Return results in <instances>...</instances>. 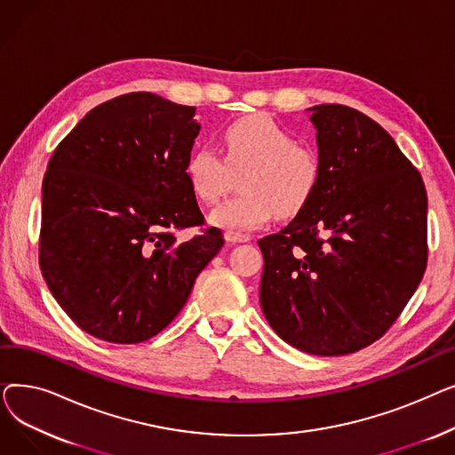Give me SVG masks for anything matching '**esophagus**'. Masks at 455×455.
Segmentation results:
<instances>
[{"label": "esophagus", "instance_id": "obj_1", "mask_svg": "<svg viewBox=\"0 0 455 455\" xmlns=\"http://www.w3.org/2000/svg\"><path fill=\"white\" fill-rule=\"evenodd\" d=\"M225 240L230 243H247L252 240V237L249 234H242V232H227Z\"/></svg>", "mask_w": 455, "mask_h": 455}]
</instances>
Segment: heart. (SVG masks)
<instances>
[{"instance_id":"heart-1","label":"heart","mask_w":455,"mask_h":455,"mask_svg":"<svg viewBox=\"0 0 455 455\" xmlns=\"http://www.w3.org/2000/svg\"><path fill=\"white\" fill-rule=\"evenodd\" d=\"M221 156L197 146L186 158L184 175L194 196L213 204L242 173L240 194L215 208L210 221L228 232L264 227L276 213L293 218L315 197L323 164L315 151L297 146V138L266 114L237 119L223 131Z\"/></svg>"}]
</instances>
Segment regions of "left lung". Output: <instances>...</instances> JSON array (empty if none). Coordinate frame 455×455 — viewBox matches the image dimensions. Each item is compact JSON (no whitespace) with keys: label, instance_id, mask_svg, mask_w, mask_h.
<instances>
[{"label":"left lung","instance_id":"left-lung-1","mask_svg":"<svg viewBox=\"0 0 455 455\" xmlns=\"http://www.w3.org/2000/svg\"><path fill=\"white\" fill-rule=\"evenodd\" d=\"M323 179L297 218L258 242L259 302L295 348L343 355L400 317L427 264V197L389 132L345 105L314 107Z\"/></svg>","mask_w":455,"mask_h":455}]
</instances>
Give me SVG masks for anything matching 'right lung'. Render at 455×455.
<instances>
[{
	"label": "right lung",
	"mask_w": 455,
	"mask_h": 455,
	"mask_svg": "<svg viewBox=\"0 0 455 455\" xmlns=\"http://www.w3.org/2000/svg\"><path fill=\"white\" fill-rule=\"evenodd\" d=\"M196 108L134 92L92 108L57 146L42 184L38 264L90 336L132 345L170 324L223 247L184 164ZM197 228L182 243L176 234Z\"/></svg>",
	"instance_id": "1"
}]
</instances>
